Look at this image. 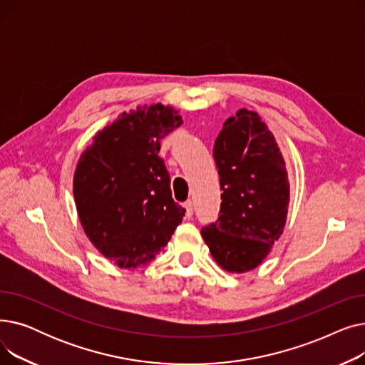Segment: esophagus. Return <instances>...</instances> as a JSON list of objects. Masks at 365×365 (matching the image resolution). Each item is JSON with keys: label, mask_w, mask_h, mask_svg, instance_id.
<instances>
[{"label": "esophagus", "mask_w": 365, "mask_h": 365, "mask_svg": "<svg viewBox=\"0 0 365 365\" xmlns=\"http://www.w3.org/2000/svg\"><path fill=\"white\" fill-rule=\"evenodd\" d=\"M183 207H185V210H186V217H187V219L192 217V215H194V207H192V202H190V201H186V202L183 204Z\"/></svg>", "instance_id": "34e87169"}]
</instances>
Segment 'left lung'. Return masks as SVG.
<instances>
[{
	"label": "left lung",
	"mask_w": 365,
	"mask_h": 365,
	"mask_svg": "<svg viewBox=\"0 0 365 365\" xmlns=\"http://www.w3.org/2000/svg\"><path fill=\"white\" fill-rule=\"evenodd\" d=\"M213 157L223 190L220 213L201 235L220 267L244 274L266 259L284 231L290 202L285 161L260 115L245 108L225 121Z\"/></svg>",
	"instance_id": "1"
}]
</instances>
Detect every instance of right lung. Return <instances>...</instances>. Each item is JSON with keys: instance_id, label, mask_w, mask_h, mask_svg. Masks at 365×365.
<instances>
[{"instance_id": "right-lung-1", "label": "right lung", "mask_w": 365, "mask_h": 365, "mask_svg": "<svg viewBox=\"0 0 365 365\" xmlns=\"http://www.w3.org/2000/svg\"><path fill=\"white\" fill-rule=\"evenodd\" d=\"M183 123L173 106L123 112L94 134L73 173L81 226L99 253L123 269L152 262L185 216L158 155L161 139Z\"/></svg>"}]
</instances>
